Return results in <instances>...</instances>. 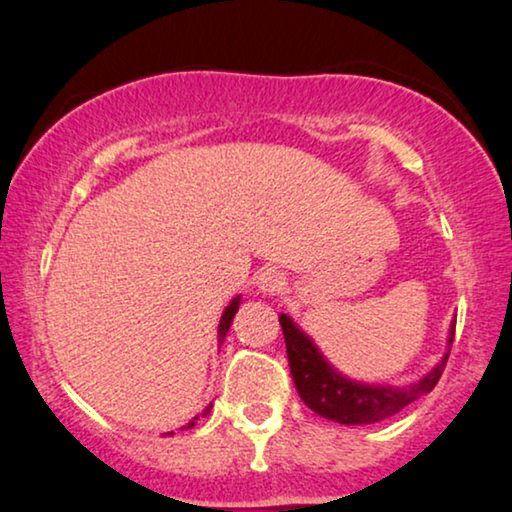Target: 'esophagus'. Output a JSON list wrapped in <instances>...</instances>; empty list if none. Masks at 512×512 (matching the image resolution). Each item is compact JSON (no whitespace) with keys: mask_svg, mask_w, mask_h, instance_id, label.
I'll return each instance as SVG.
<instances>
[{"mask_svg":"<svg viewBox=\"0 0 512 512\" xmlns=\"http://www.w3.org/2000/svg\"><path fill=\"white\" fill-rule=\"evenodd\" d=\"M283 285H285V276H283V273H280L278 269H264V271H259L257 287H259V290H262V292H266V294H276V292L283 290Z\"/></svg>","mask_w":512,"mask_h":512,"instance_id":"obj_1","label":"esophagus"}]
</instances>
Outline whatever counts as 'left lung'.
<instances>
[{"label": "left lung", "instance_id": "left-lung-1", "mask_svg": "<svg viewBox=\"0 0 512 512\" xmlns=\"http://www.w3.org/2000/svg\"><path fill=\"white\" fill-rule=\"evenodd\" d=\"M278 320L280 327H283L290 373L301 401L313 413L338 424H371L397 415L408 403H413L434 390L438 378L445 371V362L450 357L448 352L443 357V362L413 387L385 390V387L359 385L352 383V380H345L341 373L331 369L325 362V357L320 355V350L311 343V338L301 334L287 315H280ZM452 341H455V325L450 329V343Z\"/></svg>", "mask_w": 512, "mask_h": 512}]
</instances>
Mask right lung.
<instances>
[{
    "instance_id": "right-lung-1",
    "label": "right lung",
    "mask_w": 512,
    "mask_h": 512,
    "mask_svg": "<svg viewBox=\"0 0 512 512\" xmlns=\"http://www.w3.org/2000/svg\"><path fill=\"white\" fill-rule=\"evenodd\" d=\"M239 304H241V299L236 297V299L232 301V304L227 306V311L222 313V320H220V331H218L220 338H225V334H227V331H229V325H232L234 315H236V311H239ZM204 415H206V413H204ZM194 420H197V417H194ZM190 424H192V422H190Z\"/></svg>"
}]
</instances>
